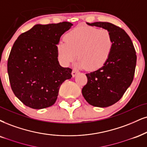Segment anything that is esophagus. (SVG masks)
I'll return each mask as SVG.
<instances>
[{"label":"esophagus","instance_id":"esophagus-1","mask_svg":"<svg viewBox=\"0 0 147 147\" xmlns=\"http://www.w3.org/2000/svg\"><path fill=\"white\" fill-rule=\"evenodd\" d=\"M78 71L75 70V69H74L73 71H72V73H71L72 76H73V77H75L76 76L77 74H78Z\"/></svg>","mask_w":147,"mask_h":147}]
</instances>
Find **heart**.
<instances>
[{"instance_id":"obj_1","label":"heart","mask_w":147,"mask_h":147,"mask_svg":"<svg viewBox=\"0 0 147 147\" xmlns=\"http://www.w3.org/2000/svg\"><path fill=\"white\" fill-rule=\"evenodd\" d=\"M65 41L57 46L60 61L69 65L77 58V66L95 71L104 66L113 48V39L109 30L93 26H80L65 35Z\"/></svg>"}]
</instances>
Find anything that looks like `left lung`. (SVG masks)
I'll return each instance as SVG.
<instances>
[{
	"instance_id": "obj_1",
	"label": "left lung",
	"mask_w": 147,
	"mask_h": 147,
	"mask_svg": "<svg viewBox=\"0 0 147 147\" xmlns=\"http://www.w3.org/2000/svg\"><path fill=\"white\" fill-rule=\"evenodd\" d=\"M109 30L113 48L104 67L86 74L87 83L82 89L83 97L91 106L106 108L112 106L124 95L134 76L136 54L133 43L123 29L110 22L88 23Z\"/></svg>"
}]
</instances>
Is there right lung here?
<instances>
[{
  "instance_id": "right-lung-1",
  "label": "right lung",
  "mask_w": 147,
  "mask_h": 147,
  "mask_svg": "<svg viewBox=\"0 0 147 147\" xmlns=\"http://www.w3.org/2000/svg\"><path fill=\"white\" fill-rule=\"evenodd\" d=\"M72 26L68 22L36 24L13 43L7 71L14 95L25 106L33 109L52 106L61 85L72 77L71 69L59 64L57 46Z\"/></svg>"
}]
</instances>
